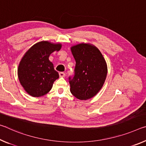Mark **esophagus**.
I'll return each mask as SVG.
<instances>
[{
  "mask_svg": "<svg viewBox=\"0 0 146 146\" xmlns=\"http://www.w3.org/2000/svg\"><path fill=\"white\" fill-rule=\"evenodd\" d=\"M59 76H60V77H64L65 76H66V73L64 72H60Z\"/></svg>",
  "mask_w": 146,
  "mask_h": 146,
  "instance_id": "esophagus-1",
  "label": "esophagus"
}]
</instances>
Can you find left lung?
<instances>
[{"label": "left lung", "mask_w": 146, "mask_h": 146, "mask_svg": "<svg viewBox=\"0 0 146 146\" xmlns=\"http://www.w3.org/2000/svg\"><path fill=\"white\" fill-rule=\"evenodd\" d=\"M75 60L74 75L69 77L70 91L75 98L86 100L98 93L107 75L102 54L95 46L80 43L71 48Z\"/></svg>", "instance_id": "1"}]
</instances>
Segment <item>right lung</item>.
<instances>
[{
  "label": "right lung",
  "instance_id": "obj_1",
  "mask_svg": "<svg viewBox=\"0 0 146 146\" xmlns=\"http://www.w3.org/2000/svg\"><path fill=\"white\" fill-rule=\"evenodd\" d=\"M61 47L60 44L43 41L36 43L25 53L18 68V77L29 95L38 98L51 90L59 75L48 57Z\"/></svg>",
  "mask_w": 146,
  "mask_h": 146
}]
</instances>
